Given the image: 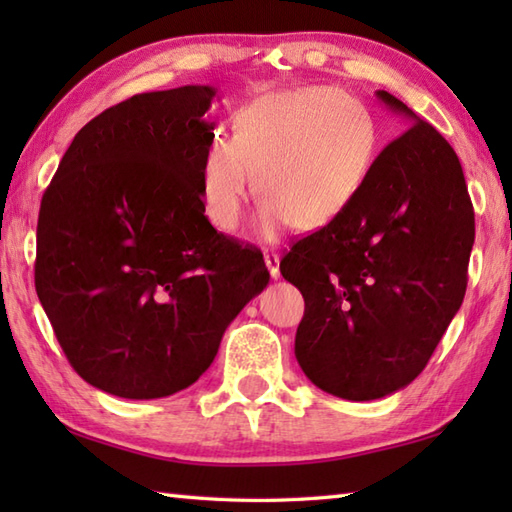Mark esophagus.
<instances>
[{
    "label": "esophagus",
    "instance_id": "1",
    "mask_svg": "<svg viewBox=\"0 0 512 512\" xmlns=\"http://www.w3.org/2000/svg\"><path fill=\"white\" fill-rule=\"evenodd\" d=\"M264 262H266V266H268L270 277L277 279V277H279V255H277V253H266V255H264Z\"/></svg>",
    "mask_w": 512,
    "mask_h": 512
}]
</instances>
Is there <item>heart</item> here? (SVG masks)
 <instances>
[{
    "instance_id": "1",
    "label": "heart",
    "mask_w": 512,
    "mask_h": 512,
    "mask_svg": "<svg viewBox=\"0 0 512 512\" xmlns=\"http://www.w3.org/2000/svg\"><path fill=\"white\" fill-rule=\"evenodd\" d=\"M378 127L367 107L332 85L275 92L233 116V138H211L202 160L204 211L233 231L250 195L262 198L257 233L288 222L317 231L343 215L363 191L376 160Z\"/></svg>"
}]
</instances>
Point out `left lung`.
I'll return each mask as SVG.
<instances>
[{"instance_id": "8db88e82", "label": "left lung", "mask_w": 512, "mask_h": 512, "mask_svg": "<svg viewBox=\"0 0 512 512\" xmlns=\"http://www.w3.org/2000/svg\"><path fill=\"white\" fill-rule=\"evenodd\" d=\"M376 96L411 125L376 156L350 209L279 262L306 301L303 374L345 400L394 394L427 367L462 306L475 242L453 147L396 96Z\"/></svg>"}]
</instances>
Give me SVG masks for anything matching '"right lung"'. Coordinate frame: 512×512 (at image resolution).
Returning <instances> with one entry per match:
<instances>
[{
    "label": "right lung",
    "mask_w": 512,
    "mask_h": 512,
    "mask_svg": "<svg viewBox=\"0 0 512 512\" xmlns=\"http://www.w3.org/2000/svg\"><path fill=\"white\" fill-rule=\"evenodd\" d=\"M209 85L136 94L74 136L41 198L35 288L74 372L112 396L193 385L268 286L262 250L202 202Z\"/></svg>",
    "instance_id": "add662e5"
}]
</instances>
